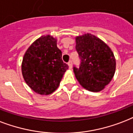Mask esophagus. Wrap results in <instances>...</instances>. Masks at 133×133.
Listing matches in <instances>:
<instances>
[{
	"mask_svg": "<svg viewBox=\"0 0 133 133\" xmlns=\"http://www.w3.org/2000/svg\"><path fill=\"white\" fill-rule=\"evenodd\" d=\"M68 64L69 68L72 69V61H70Z\"/></svg>",
	"mask_w": 133,
	"mask_h": 133,
	"instance_id": "34e87169",
	"label": "esophagus"
}]
</instances>
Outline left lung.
I'll return each mask as SVG.
<instances>
[{"instance_id":"obj_1","label":"left lung","mask_w":133,"mask_h":133,"mask_svg":"<svg viewBox=\"0 0 133 133\" xmlns=\"http://www.w3.org/2000/svg\"><path fill=\"white\" fill-rule=\"evenodd\" d=\"M75 39L76 50L81 59L79 68H73L77 79L88 91H102L115 73L114 54L106 43L91 33L77 36Z\"/></svg>"}]
</instances>
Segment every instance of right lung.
Here are the masks:
<instances>
[{"mask_svg": "<svg viewBox=\"0 0 133 133\" xmlns=\"http://www.w3.org/2000/svg\"><path fill=\"white\" fill-rule=\"evenodd\" d=\"M68 69L57 40L49 35L41 36L28 47L22 63V75L28 87L46 96L58 87Z\"/></svg>", "mask_w": 133, "mask_h": 133, "instance_id": "right-lung-1", "label": "right lung"}]
</instances>
